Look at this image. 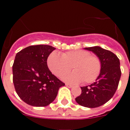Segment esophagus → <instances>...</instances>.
I'll return each mask as SVG.
<instances>
[{"label": "esophagus", "mask_w": 130, "mask_h": 130, "mask_svg": "<svg viewBox=\"0 0 130 130\" xmlns=\"http://www.w3.org/2000/svg\"><path fill=\"white\" fill-rule=\"evenodd\" d=\"M66 87H68V88H72V87H73V85H70V84H68V83L66 84Z\"/></svg>", "instance_id": "esophagus-1"}]
</instances>
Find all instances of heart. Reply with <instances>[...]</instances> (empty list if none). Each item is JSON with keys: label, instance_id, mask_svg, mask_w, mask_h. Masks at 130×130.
<instances>
[{"label": "heart", "instance_id": "b5f03b06", "mask_svg": "<svg viewBox=\"0 0 130 130\" xmlns=\"http://www.w3.org/2000/svg\"><path fill=\"white\" fill-rule=\"evenodd\" d=\"M47 62L49 70L57 77L68 73L72 66L74 72L62 77L64 81L71 83H91L97 79L102 68L99 57L85 50L68 51L61 55L53 52Z\"/></svg>", "mask_w": 130, "mask_h": 130}]
</instances>
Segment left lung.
Masks as SVG:
<instances>
[{"mask_svg": "<svg viewBox=\"0 0 130 130\" xmlns=\"http://www.w3.org/2000/svg\"><path fill=\"white\" fill-rule=\"evenodd\" d=\"M92 51L100 59L102 68L96 81L82 87L81 94L75 98L78 104L95 108L105 104L114 96L121 76L120 60L116 55L98 46L85 48Z\"/></svg>", "mask_w": 130, "mask_h": 130, "instance_id": "left-lung-1", "label": "left lung"}]
</instances>
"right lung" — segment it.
I'll use <instances>...</instances> for the list:
<instances>
[{"label":"right lung","instance_id":"right-lung-1","mask_svg":"<svg viewBox=\"0 0 130 130\" xmlns=\"http://www.w3.org/2000/svg\"><path fill=\"white\" fill-rule=\"evenodd\" d=\"M55 49L47 45L28 46L16 54L12 72L15 91L24 102L45 107L53 102L60 87L65 85L52 74L47 60Z\"/></svg>","mask_w":130,"mask_h":130}]
</instances>
